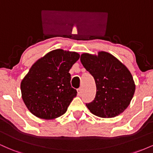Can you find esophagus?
<instances>
[{
    "label": "esophagus",
    "instance_id": "esophagus-1",
    "mask_svg": "<svg viewBox=\"0 0 153 153\" xmlns=\"http://www.w3.org/2000/svg\"><path fill=\"white\" fill-rule=\"evenodd\" d=\"M77 92H78V95L79 96H80L82 95V89L81 88H78V90H77Z\"/></svg>",
    "mask_w": 153,
    "mask_h": 153
}]
</instances>
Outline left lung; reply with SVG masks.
I'll use <instances>...</instances> for the list:
<instances>
[{
	"label": "left lung",
	"instance_id": "left-lung-1",
	"mask_svg": "<svg viewBox=\"0 0 153 153\" xmlns=\"http://www.w3.org/2000/svg\"><path fill=\"white\" fill-rule=\"evenodd\" d=\"M80 61L96 82V97L85 104L91 113L102 118H112L122 113L135 91L133 77L127 67L106 52H99L98 55L83 53Z\"/></svg>",
	"mask_w": 153,
	"mask_h": 153
}]
</instances>
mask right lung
Returning a JSON list of instances; mask_svg holds the SVG:
<instances>
[{
    "instance_id": "right-lung-1",
    "label": "right lung",
    "mask_w": 153,
    "mask_h": 153,
    "mask_svg": "<svg viewBox=\"0 0 153 153\" xmlns=\"http://www.w3.org/2000/svg\"><path fill=\"white\" fill-rule=\"evenodd\" d=\"M80 54L54 50L39 59L21 82L22 99L32 114L53 119L64 114L77 95L69 73Z\"/></svg>"
}]
</instances>
